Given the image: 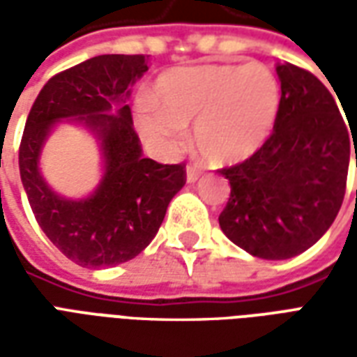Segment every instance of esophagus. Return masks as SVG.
I'll use <instances>...</instances> for the list:
<instances>
[{
    "label": "esophagus",
    "instance_id": "1",
    "mask_svg": "<svg viewBox=\"0 0 357 357\" xmlns=\"http://www.w3.org/2000/svg\"><path fill=\"white\" fill-rule=\"evenodd\" d=\"M199 176H201V170L197 168V166H187V183H195L197 179H199Z\"/></svg>",
    "mask_w": 357,
    "mask_h": 357
}]
</instances>
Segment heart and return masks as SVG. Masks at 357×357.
I'll list each match as a JSON object with an SVG mask.
<instances>
[{"instance_id": "heart-1", "label": "heart", "mask_w": 357, "mask_h": 357, "mask_svg": "<svg viewBox=\"0 0 357 357\" xmlns=\"http://www.w3.org/2000/svg\"><path fill=\"white\" fill-rule=\"evenodd\" d=\"M156 105L137 109L141 135L174 151L195 124V143L212 164H237L260 151L273 132L281 88L264 65H202L162 74Z\"/></svg>"}]
</instances>
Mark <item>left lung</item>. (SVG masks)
<instances>
[{
  "mask_svg": "<svg viewBox=\"0 0 357 357\" xmlns=\"http://www.w3.org/2000/svg\"><path fill=\"white\" fill-rule=\"evenodd\" d=\"M275 70L281 102L273 133L245 162L220 170L231 185L220 227L264 260L304 252L335 222L344 201L352 133L314 74L291 63Z\"/></svg>",
  "mask_w": 357,
  "mask_h": 357,
  "instance_id": "1",
  "label": "left lung"
}]
</instances>
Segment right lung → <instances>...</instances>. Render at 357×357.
Masks as SVG:
<instances>
[{
  "mask_svg": "<svg viewBox=\"0 0 357 357\" xmlns=\"http://www.w3.org/2000/svg\"><path fill=\"white\" fill-rule=\"evenodd\" d=\"M149 70V55H99L55 74L28 114L19 149L20 179L36 222L63 255L82 268L128 262L155 239L166 208L185 185L183 164L143 158L126 105ZM61 119H76L102 145L103 178L86 199H65L47 185L39 155Z\"/></svg>",
  "mask_w": 357,
  "mask_h": 357,
  "instance_id": "right-lung-1",
  "label": "right lung"
}]
</instances>
